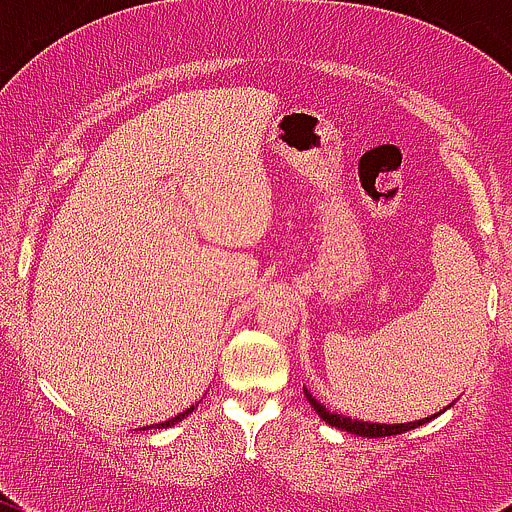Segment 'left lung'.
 I'll list each match as a JSON object with an SVG mask.
<instances>
[{"instance_id": "1", "label": "left lung", "mask_w": 512, "mask_h": 512, "mask_svg": "<svg viewBox=\"0 0 512 512\" xmlns=\"http://www.w3.org/2000/svg\"><path fill=\"white\" fill-rule=\"evenodd\" d=\"M304 396H307L309 404H312V409L317 411L319 418H324V421H327L329 426H337L339 431H349V433H356V436H366V438H384V436H396V433H406V431H411V428L423 426V423H428V421H431V418L438 416V414H433V416L418 418V421H409V423L359 421V418L344 416V414H334V411H329L327 406H324L322 401L314 399V396L309 394L307 389H304Z\"/></svg>"}]
</instances>
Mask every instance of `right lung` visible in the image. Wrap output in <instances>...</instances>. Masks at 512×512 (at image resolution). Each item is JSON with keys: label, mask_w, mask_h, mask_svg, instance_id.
<instances>
[{"label": "right lung", "mask_w": 512, "mask_h": 512, "mask_svg": "<svg viewBox=\"0 0 512 512\" xmlns=\"http://www.w3.org/2000/svg\"><path fill=\"white\" fill-rule=\"evenodd\" d=\"M193 409H195V406H190V409H185L183 414H178V416H175V418H168V421H163V423H156V426H158V428H168V426H175V423H178V421H183L185 416H188V414H193ZM146 428H148V426H146ZM146 428H143V431H146Z\"/></svg>", "instance_id": "right-lung-1"}]
</instances>
